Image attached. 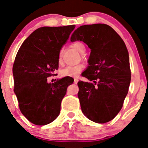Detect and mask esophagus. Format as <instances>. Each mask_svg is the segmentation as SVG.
Instances as JSON below:
<instances>
[{
    "label": "esophagus",
    "mask_w": 148,
    "mask_h": 148,
    "mask_svg": "<svg viewBox=\"0 0 148 148\" xmlns=\"http://www.w3.org/2000/svg\"><path fill=\"white\" fill-rule=\"evenodd\" d=\"M74 83H75V84H76V83H78V81H79V79H77V78H74Z\"/></svg>",
    "instance_id": "1"
}]
</instances>
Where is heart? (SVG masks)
Wrapping results in <instances>:
<instances>
[{"label": "heart", "mask_w": 148, "mask_h": 148, "mask_svg": "<svg viewBox=\"0 0 148 148\" xmlns=\"http://www.w3.org/2000/svg\"><path fill=\"white\" fill-rule=\"evenodd\" d=\"M73 47L79 51L81 54H84L85 51V45L82 43L81 42L76 41L74 42L72 44ZM62 51H60L59 54H58V63L60 64L62 63ZM82 69H83V65H74V66H67L62 69L61 72V75L63 76H70V77H75L77 76L79 74V73L81 72Z\"/></svg>", "instance_id": "heart-1"}]
</instances>
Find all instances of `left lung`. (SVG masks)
I'll list each match as a JSON object with an SVG mask.
<instances>
[{
  "mask_svg": "<svg viewBox=\"0 0 148 148\" xmlns=\"http://www.w3.org/2000/svg\"><path fill=\"white\" fill-rule=\"evenodd\" d=\"M70 40L84 42L91 49L89 66L82 76L92 83H78L82 112L95 123L110 121L121 110L130 84L125 42L111 27L100 23L79 27Z\"/></svg>",
  "mask_w": 148,
  "mask_h": 148,
  "instance_id": "8db88e82",
  "label": "left lung"
}]
</instances>
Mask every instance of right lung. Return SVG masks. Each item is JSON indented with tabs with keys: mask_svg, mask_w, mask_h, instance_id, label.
Masks as SVG:
<instances>
[{
	"mask_svg": "<svg viewBox=\"0 0 148 148\" xmlns=\"http://www.w3.org/2000/svg\"><path fill=\"white\" fill-rule=\"evenodd\" d=\"M74 28H38L24 40L16 56L14 91L21 112L35 125H47L58 117L67 87L74 82L67 76L51 83L47 78L58 69L60 50Z\"/></svg>",
	"mask_w": 148,
	"mask_h": 148,
	"instance_id": "obj_1",
	"label": "right lung"
}]
</instances>
